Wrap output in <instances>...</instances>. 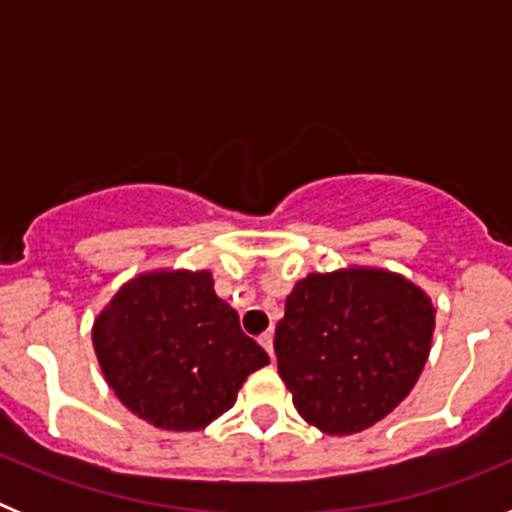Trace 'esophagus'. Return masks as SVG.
<instances>
[{"label":"esophagus","mask_w":512,"mask_h":512,"mask_svg":"<svg viewBox=\"0 0 512 512\" xmlns=\"http://www.w3.org/2000/svg\"><path fill=\"white\" fill-rule=\"evenodd\" d=\"M259 343L266 348V354H269L271 359H274V330H266L264 336L259 338Z\"/></svg>","instance_id":"esophagus-1"}]
</instances>
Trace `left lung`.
Here are the masks:
<instances>
[{
	"instance_id": "left-lung-1",
	"label": "left lung",
	"mask_w": 512,
	"mask_h": 512,
	"mask_svg": "<svg viewBox=\"0 0 512 512\" xmlns=\"http://www.w3.org/2000/svg\"><path fill=\"white\" fill-rule=\"evenodd\" d=\"M433 325L431 297L400 274H310L277 323L279 377L310 425L330 436L366 431L410 395Z\"/></svg>"
}]
</instances>
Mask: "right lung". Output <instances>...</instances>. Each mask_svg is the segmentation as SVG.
I'll return each mask as SVG.
<instances>
[{
	"label": "right lung",
	"mask_w": 512,
	"mask_h": 512,
	"mask_svg": "<svg viewBox=\"0 0 512 512\" xmlns=\"http://www.w3.org/2000/svg\"><path fill=\"white\" fill-rule=\"evenodd\" d=\"M104 379L130 413L202 431L235 405L269 354L241 330L210 271H151L122 284L92 328Z\"/></svg>",
	"instance_id": "add662e5"
}]
</instances>
